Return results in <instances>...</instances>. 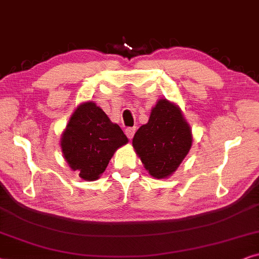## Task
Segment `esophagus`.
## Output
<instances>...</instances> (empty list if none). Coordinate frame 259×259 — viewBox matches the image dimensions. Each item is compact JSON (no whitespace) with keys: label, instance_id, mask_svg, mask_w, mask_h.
<instances>
[{"label":"esophagus","instance_id":"1","mask_svg":"<svg viewBox=\"0 0 259 259\" xmlns=\"http://www.w3.org/2000/svg\"><path fill=\"white\" fill-rule=\"evenodd\" d=\"M135 133H136V127L135 126L126 127V129H125V135L127 136V139H130V140L133 139L134 135H135Z\"/></svg>","mask_w":259,"mask_h":259}]
</instances>
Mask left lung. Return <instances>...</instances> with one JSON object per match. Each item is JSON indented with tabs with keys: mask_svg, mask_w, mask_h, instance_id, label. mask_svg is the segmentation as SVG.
<instances>
[{
	"mask_svg": "<svg viewBox=\"0 0 259 259\" xmlns=\"http://www.w3.org/2000/svg\"><path fill=\"white\" fill-rule=\"evenodd\" d=\"M191 127L180 109L160 99L149 120L137 130L133 146L151 177L164 179L173 174L192 147Z\"/></svg>",
	"mask_w": 259,
	"mask_h": 259,
	"instance_id": "left-lung-1",
	"label": "left lung"
}]
</instances>
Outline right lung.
Listing matches in <instances>:
<instances>
[{
    "instance_id": "add662e5",
    "label": "right lung",
    "mask_w": 259,
    "mask_h": 259,
    "mask_svg": "<svg viewBox=\"0 0 259 259\" xmlns=\"http://www.w3.org/2000/svg\"><path fill=\"white\" fill-rule=\"evenodd\" d=\"M127 142L119 125L112 123L92 102L75 110L61 137L67 163L84 180H97L112 155Z\"/></svg>"
}]
</instances>
